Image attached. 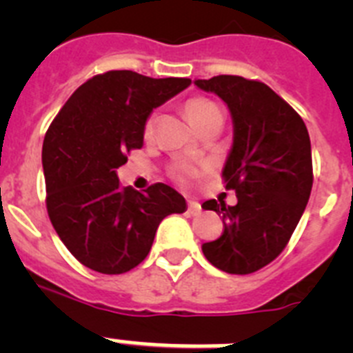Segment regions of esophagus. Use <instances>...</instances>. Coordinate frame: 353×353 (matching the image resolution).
Segmentation results:
<instances>
[{
	"label": "esophagus",
	"instance_id": "34e87169",
	"mask_svg": "<svg viewBox=\"0 0 353 353\" xmlns=\"http://www.w3.org/2000/svg\"><path fill=\"white\" fill-rule=\"evenodd\" d=\"M189 212H191L192 215H198L199 212H201V205H199L198 201H189Z\"/></svg>",
	"mask_w": 353,
	"mask_h": 353
}]
</instances>
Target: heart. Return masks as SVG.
I'll use <instances>...</instances> for the list:
<instances>
[{
	"label": "heart",
	"instance_id": "heart-1",
	"mask_svg": "<svg viewBox=\"0 0 353 353\" xmlns=\"http://www.w3.org/2000/svg\"><path fill=\"white\" fill-rule=\"evenodd\" d=\"M217 111H219L217 105H215L212 101H208V99H203V97H199V99H191V101L185 104V114L194 127H198L201 121L207 120L210 114L217 113ZM154 123H155V117L154 114H150V117L145 120V125H143V136H145V138H150V136H152V132H154ZM187 173H191V170H189L187 166L174 168V176H176V179H183Z\"/></svg>",
	"mask_w": 353,
	"mask_h": 353
}]
</instances>
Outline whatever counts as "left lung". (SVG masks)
I'll return each mask as SVG.
<instances>
[{
	"label": "left lung",
	"mask_w": 353,
	"mask_h": 353,
	"mask_svg": "<svg viewBox=\"0 0 353 353\" xmlns=\"http://www.w3.org/2000/svg\"><path fill=\"white\" fill-rule=\"evenodd\" d=\"M194 84L219 95L232 113L223 180L239 199L235 207L205 201V210L223 215L224 230L201 249L223 272L252 274L281 254L304 214L313 187L310 134L297 111L261 81L215 76Z\"/></svg>",
	"instance_id": "left-lung-1"
}]
</instances>
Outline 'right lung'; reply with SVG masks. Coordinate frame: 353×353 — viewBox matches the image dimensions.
<instances>
[{
  "instance_id": "1",
  "label": "right lung",
  "mask_w": 353,
  "mask_h": 353,
  "mask_svg": "<svg viewBox=\"0 0 353 353\" xmlns=\"http://www.w3.org/2000/svg\"><path fill=\"white\" fill-rule=\"evenodd\" d=\"M191 79H154L109 70L81 84L49 125L42 146L46 207L56 233L77 261L101 274L138 267L161 221L185 212L166 183L145 192L121 187L117 170L143 146V125L155 108Z\"/></svg>"
}]
</instances>
